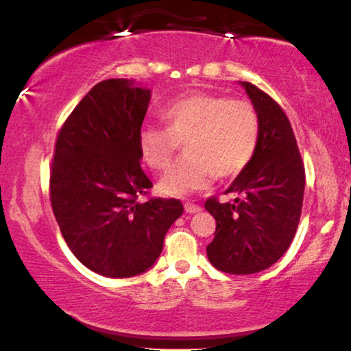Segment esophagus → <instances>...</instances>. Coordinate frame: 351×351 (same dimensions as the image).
I'll return each mask as SVG.
<instances>
[{
	"mask_svg": "<svg viewBox=\"0 0 351 351\" xmlns=\"http://www.w3.org/2000/svg\"><path fill=\"white\" fill-rule=\"evenodd\" d=\"M184 208L189 214H196V213H199L201 209H203L199 204H195V203H185Z\"/></svg>",
	"mask_w": 351,
	"mask_h": 351,
	"instance_id": "34e87169",
	"label": "esophagus"
}]
</instances>
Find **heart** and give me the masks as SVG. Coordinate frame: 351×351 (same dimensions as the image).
<instances>
[{
    "label": "heart",
    "mask_w": 351,
    "mask_h": 351,
    "mask_svg": "<svg viewBox=\"0 0 351 351\" xmlns=\"http://www.w3.org/2000/svg\"><path fill=\"white\" fill-rule=\"evenodd\" d=\"M160 117L165 129L143 128L138 152L148 169L165 172L184 145L185 158L160 182L165 195L185 196L209 186L215 177H238L257 152L261 119L246 99L193 93L167 105Z\"/></svg>",
    "instance_id": "obj_1"
}]
</instances>
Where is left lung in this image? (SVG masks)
I'll return each mask as SVG.
<instances>
[{
	"instance_id": "left-lung-1",
	"label": "left lung",
	"mask_w": 351,
	"mask_h": 351,
	"mask_svg": "<svg viewBox=\"0 0 351 351\" xmlns=\"http://www.w3.org/2000/svg\"><path fill=\"white\" fill-rule=\"evenodd\" d=\"M261 119L257 152L247 169L225 193L234 203L210 196L204 208L215 219L208 258L230 275H251L271 267L291 246L304 203L305 167L285 110L276 100L244 81Z\"/></svg>"
}]
</instances>
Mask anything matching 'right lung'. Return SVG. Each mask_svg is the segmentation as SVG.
Here are the masks:
<instances>
[{"instance_id": "add662e5", "label": "right lung", "mask_w": 351, "mask_h": 351, "mask_svg": "<svg viewBox=\"0 0 351 351\" xmlns=\"http://www.w3.org/2000/svg\"><path fill=\"white\" fill-rule=\"evenodd\" d=\"M150 90L113 78L95 84L62 124L49 176L52 213L66 246L99 275L129 278L150 268L180 199L148 198L138 134Z\"/></svg>"}]
</instances>
